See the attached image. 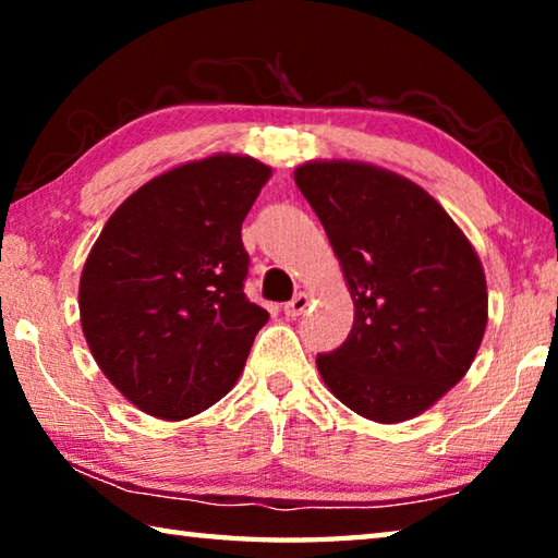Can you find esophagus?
<instances>
[{
	"label": "esophagus",
	"instance_id": "obj_1",
	"mask_svg": "<svg viewBox=\"0 0 558 558\" xmlns=\"http://www.w3.org/2000/svg\"><path fill=\"white\" fill-rule=\"evenodd\" d=\"M310 300H313V298H310L307 292H298L295 298H292L290 302H286L282 313H286V317H300L310 307Z\"/></svg>",
	"mask_w": 558,
	"mask_h": 558
}]
</instances>
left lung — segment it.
<instances>
[{
  "instance_id": "obj_1",
  "label": "left lung",
  "mask_w": 558,
  "mask_h": 558,
  "mask_svg": "<svg viewBox=\"0 0 558 558\" xmlns=\"http://www.w3.org/2000/svg\"><path fill=\"white\" fill-rule=\"evenodd\" d=\"M295 184L354 300L352 332L317 356V372L364 418L411 421L475 362L487 327L483 263L426 189L391 169L310 159L295 169Z\"/></svg>"
}]
</instances>
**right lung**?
Here are the masks:
<instances>
[{
  "instance_id": "right-lung-1",
  "label": "right lung",
  "mask_w": 558,
  "mask_h": 558,
  "mask_svg": "<svg viewBox=\"0 0 558 558\" xmlns=\"http://www.w3.org/2000/svg\"><path fill=\"white\" fill-rule=\"evenodd\" d=\"M272 169L192 159L122 202L86 258L81 327L100 372L140 411L184 421L229 393L268 313L245 298L241 223Z\"/></svg>"
}]
</instances>
